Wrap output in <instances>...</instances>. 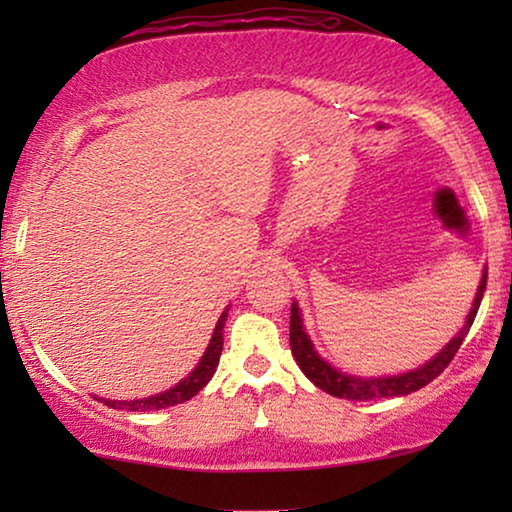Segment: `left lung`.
Wrapping results in <instances>:
<instances>
[{
	"label": "left lung",
	"instance_id": "8db88e82",
	"mask_svg": "<svg viewBox=\"0 0 512 512\" xmlns=\"http://www.w3.org/2000/svg\"><path fill=\"white\" fill-rule=\"evenodd\" d=\"M485 282H488V268H483L479 289H476V296L472 302L470 314L465 318V325L461 327L452 341H449L443 350H440L436 357H431L427 363H422L420 368L400 372V375H384V377H357L348 375V372H341L334 368L332 363L320 357L318 350L314 348V341L309 339L305 323H302V311L298 302H291V352L296 357L300 370L305 372V377L314 381L320 391H325L334 397H345V400H372V397H402L420 391L422 386H427L429 381L436 379L440 372L447 368V363L454 359V354L461 348L465 341L467 332L476 318V311L481 307L483 293H485Z\"/></svg>",
	"mask_w": 512,
	"mask_h": 512
}]
</instances>
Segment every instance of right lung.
<instances>
[{"mask_svg":"<svg viewBox=\"0 0 512 512\" xmlns=\"http://www.w3.org/2000/svg\"><path fill=\"white\" fill-rule=\"evenodd\" d=\"M228 311H230V305L223 309V314L219 316V320H216L212 339L207 343V348L203 352L201 361L196 363V368L189 372L185 379H180L176 386H171L169 391H162L151 397H140V400H103V397H97V395H94V400L103 402L106 406H110V409H126V411H160V409H167V406H176L192 400L207 381L212 379L216 366H219L221 350H223V327H225V320H228Z\"/></svg>","mask_w":512,"mask_h":512,"instance_id":"obj_1","label":"right lung"}]
</instances>
